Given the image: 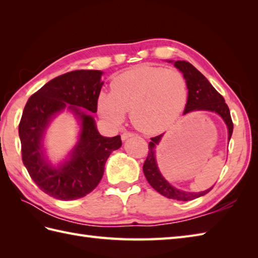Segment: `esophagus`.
I'll return each instance as SVG.
<instances>
[{"label":"esophagus","instance_id":"34e87169","mask_svg":"<svg viewBox=\"0 0 258 258\" xmlns=\"http://www.w3.org/2000/svg\"><path fill=\"white\" fill-rule=\"evenodd\" d=\"M131 136H133V133L124 132L122 135H120V138H122V141H126L128 138H131Z\"/></svg>","mask_w":258,"mask_h":258}]
</instances>
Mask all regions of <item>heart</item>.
Instances as JSON below:
<instances>
[{
  "instance_id": "b5f03b06",
  "label": "heart",
  "mask_w": 258,
  "mask_h": 258,
  "mask_svg": "<svg viewBox=\"0 0 258 258\" xmlns=\"http://www.w3.org/2000/svg\"><path fill=\"white\" fill-rule=\"evenodd\" d=\"M188 100V86L177 70L138 65L119 74L112 93L97 97V111L106 122L117 125L125 113L142 132L153 133L175 122Z\"/></svg>"
}]
</instances>
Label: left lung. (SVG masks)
Masks as SVG:
<instances>
[{
  "mask_svg": "<svg viewBox=\"0 0 258 258\" xmlns=\"http://www.w3.org/2000/svg\"><path fill=\"white\" fill-rule=\"evenodd\" d=\"M174 63V67L178 69L183 73L184 78L187 82L188 86V100L186 103L184 109V115L189 112L195 111H210L215 112L220 115L225 122L228 131V142L231 140L233 134V122L231 117V112L227 104L225 103L224 97L218 93L213 85L208 82V80L203 75L199 70L195 69L189 62L186 61H168ZM163 134L152 138L149 144V155L143 165V172L147 182L150 183L153 188L157 190L158 193L167 199L176 200V201H191L197 197L204 196L213 187L206 190L200 191V193H190L178 189L169 184L167 180L163 177L156 162V151L155 147L160 143Z\"/></svg>",
  "mask_w": 258,
  "mask_h": 258,
  "instance_id": "obj_1",
  "label": "left lung"
}]
</instances>
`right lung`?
<instances>
[{"label": "right lung", "instance_id": "1", "mask_svg": "<svg viewBox=\"0 0 258 258\" xmlns=\"http://www.w3.org/2000/svg\"><path fill=\"white\" fill-rule=\"evenodd\" d=\"M102 74L76 70L59 75L34 93L24 107L19 125L22 161L34 183L54 199L73 201L91 193L102 179L108 156L122 146L119 135L98 133L94 117L86 112L97 111ZM64 109L80 120V135L67 160L54 167L44 155L42 141L50 120Z\"/></svg>", "mask_w": 258, "mask_h": 258}]
</instances>
